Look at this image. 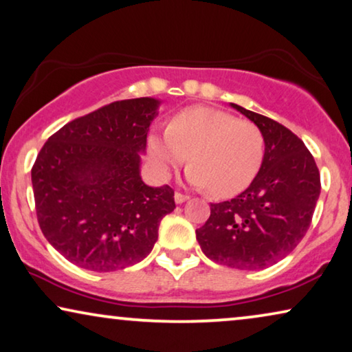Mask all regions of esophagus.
I'll return each instance as SVG.
<instances>
[{"mask_svg":"<svg viewBox=\"0 0 352 352\" xmlns=\"http://www.w3.org/2000/svg\"><path fill=\"white\" fill-rule=\"evenodd\" d=\"M174 197H175V202H177V204H182V202H185V201L190 199V196H186V195H182V192H178V191L175 192Z\"/></svg>","mask_w":352,"mask_h":352,"instance_id":"34e87169","label":"esophagus"}]
</instances>
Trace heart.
Here are the masks:
<instances>
[{"label": "heart", "instance_id": "1", "mask_svg": "<svg viewBox=\"0 0 352 352\" xmlns=\"http://www.w3.org/2000/svg\"><path fill=\"white\" fill-rule=\"evenodd\" d=\"M148 153L161 172L177 169L190 156L188 180L217 197H231L258 174L265 137L254 122L231 113L192 107L177 113L164 133H151Z\"/></svg>", "mask_w": 352, "mask_h": 352}]
</instances>
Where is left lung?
<instances>
[{
  "mask_svg": "<svg viewBox=\"0 0 352 352\" xmlns=\"http://www.w3.org/2000/svg\"><path fill=\"white\" fill-rule=\"evenodd\" d=\"M265 137L258 174L234 199L210 204V217L196 230L207 258L236 270H263L300 244L320 195L316 161L301 138L285 126L236 103Z\"/></svg>",
  "mask_w": 352,
  "mask_h": 352,
  "instance_id": "1",
  "label": "left lung"
}]
</instances>
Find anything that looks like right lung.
Returning a JSON list of instances; mask_svg holds the SVG:
<instances>
[{
	"mask_svg": "<svg viewBox=\"0 0 352 352\" xmlns=\"http://www.w3.org/2000/svg\"><path fill=\"white\" fill-rule=\"evenodd\" d=\"M151 97L113 102L47 138L32 167L38 223L79 268L110 273L142 261L175 209L169 185L140 177V153L157 115Z\"/></svg>",
	"mask_w": 352,
	"mask_h": 352,
	"instance_id": "add662e5",
	"label": "right lung"
}]
</instances>
